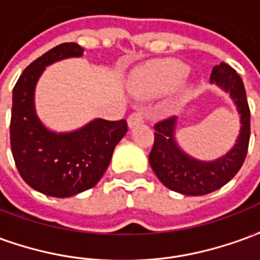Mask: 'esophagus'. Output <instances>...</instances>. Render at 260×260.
I'll use <instances>...</instances> for the list:
<instances>
[{
  "instance_id": "34e87169",
  "label": "esophagus",
  "mask_w": 260,
  "mask_h": 260,
  "mask_svg": "<svg viewBox=\"0 0 260 260\" xmlns=\"http://www.w3.org/2000/svg\"><path fill=\"white\" fill-rule=\"evenodd\" d=\"M143 119H145L143 114H142L141 111H135V113H132L129 117H128V125L132 128V126H135L136 124H141V122H143Z\"/></svg>"
}]
</instances>
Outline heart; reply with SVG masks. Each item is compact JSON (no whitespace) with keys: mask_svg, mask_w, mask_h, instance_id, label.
Here are the masks:
<instances>
[{"mask_svg":"<svg viewBox=\"0 0 260 260\" xmlns=\"http://www.w3.org/2000/svg\"><path fill=\"white\" fill-rule=\"evenodd\" d=\"M188 67L175 59L149 65L138 78L136 87L143 94H160L174 89L185 79Z\"/></svg>","mask_w":260,"mask_h":260,"instance_id":"1","label":"heart"}]
</instances>
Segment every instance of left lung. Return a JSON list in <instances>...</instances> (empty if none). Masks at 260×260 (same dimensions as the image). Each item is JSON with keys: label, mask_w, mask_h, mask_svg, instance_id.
I'll return each mask as SVG.
<instances>
[{"label": "left lung", "mask_w": 260, "mask_h": 260, "mask_svg": "<svg viewBox=\"0 0 260 260\" xmlns=\"http://www.w3.org/2000/svg\"><path fill=\"white\" fill-rule=\"evenodd\" d=\"M210 82H216L229 91L241 114V134L234 147L224 157L205 163L181 152L174 141L177 117H167L154 124V142L149 153V163L164 185L184 195H206L225 185L240 171L248 153L251 111L242 79L234 68L221 62L213 68Z\"/></svg>", "instance_id": "left-lung-1"}]
</instances>
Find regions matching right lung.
Returning a JSON list of instances; mask_svg holds the SVG:
<instances>
[{"label":"right lung","mask_w":260,"mask_h":260,"mask_svg":"<svg viewBox=\"0 0 260 260\" xmlns=\"http://www.w3.org/2000/svg\"><path fill=\"white\" fill-rule=\"evenodd\" d=\"M76 43H62L22 72L12 91L11 150L20 177L44 195L68 198L90 189L107 170L114 147L128 131L125 119H94L71 134H54L35 113V86L47 65L83 55Z\"/></svg>","instance_id":"right-lung-1"}]
</instances>
